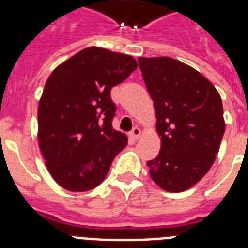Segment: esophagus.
Listing matches in <instances>:
<instances>
[{
    "instance_id": "obj_1",
    "label": "esophagus",
    "mask_w": 248,
    "mask_h": 248,
    "mask_svg": "<svg viewBox=\"0 0 248 248\" xmlns=\"http://www.w3.org/2000/svg\"><path fill=\"white\" fill-rule=\"evenodd\" d=\"M140 135H141V130H140L139 127H134L131 130V132H130V138L134 140L139 139Z\"/></svg>"
}]
</instances>
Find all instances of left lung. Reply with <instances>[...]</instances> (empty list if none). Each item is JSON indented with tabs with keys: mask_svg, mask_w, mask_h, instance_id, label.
I'll use <instances>...</instances> for the list:
<instances>
[{
	"mask_svg": "<svg viewBox=\"0 0 248 248\" xmlns=\"http://www.w3.org/2000/svg\"><path fill=\"white\" fill-rule=\"evenodd\" d=\"M157 117L161 151L148 161L155 184L171 193L192 188L211 169L225 131L217 90L179 60L139 58Z\"/></svg>",
	"mask_w": 248,
	"mask_h": 248,
	"instance_id": "1",
	"label": "left lung"
}]
</instances>
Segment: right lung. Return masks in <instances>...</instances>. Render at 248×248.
I'll use <instances>...</instances> for the list:
<instances>
[{"label": "right lung", "mask_w": 248, "mask_h": 248, "mask_svg": "<svg viewBox=\"0 0 248 248\" xmlns=\"http://www.w3.org/2000/svg\"><path fill=\"white\" fill-rule=\"evenodd\" d=\"M138 68L130 55L87 47L54 69L38 104V144L52 179L71 192L104 180L127 136L112 127L110 90Z\"/></svg>", "instance_id": "right-lung-1"}]
</instances>
